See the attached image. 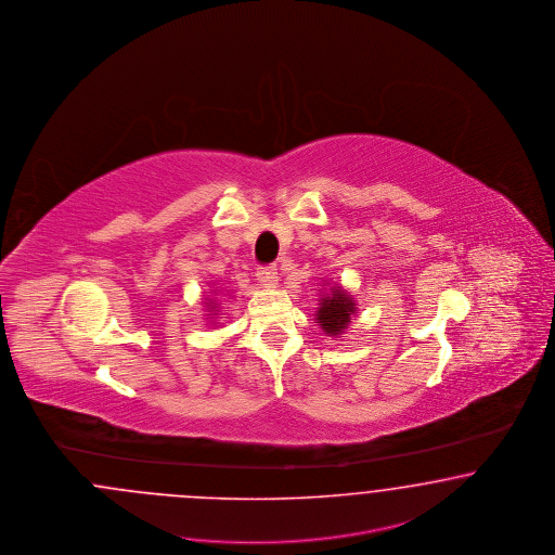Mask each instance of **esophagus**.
<instances>
[{"label":"esophagus","mask_w":555,"mask_h":555,"mask_svg":"<svg viewBox=\"0 0 555 555\" xmlns=\"http://www.w3.org/2000/svg\"><path fill=\"white\" fill-rule=\"evenodd\" d=\"M257 280L263 287H275L278 284V271L275 268H261L257 271Z\"/></svg>","instance_id":"esophagus-1"}]
</instances>
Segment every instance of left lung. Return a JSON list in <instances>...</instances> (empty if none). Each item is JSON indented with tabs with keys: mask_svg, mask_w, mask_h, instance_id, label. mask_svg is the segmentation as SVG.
<instances>
[{
	"mask_svg": "<svg viewBox=\"0 0 555 555\" xmlns=\"http://www.w3.org/2000/svg\"><path fill=\"white\" fill-rule=\"evenodd\" d=\"M356 317L358 300L353 298V294L339 282L324 278L319 289V305L314 310V321L319 322L322 333L328 339L339 340L349 331Z\"/></svg>",
	"mask_w": 555,
	"mask_h": 555,
	"instance_id": "obj_1",
	"label": "left lung"
}]
</instances>
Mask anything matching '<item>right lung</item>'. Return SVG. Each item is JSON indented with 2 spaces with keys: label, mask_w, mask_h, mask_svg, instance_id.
<instances>
[{
  "label": "right lung",
  "mask_w": 555,
  "mask_h": 555,
  "mask_svg": "<svg viewBox=\"0 0 555 555\" xmlns=\"http://www.w3.org/2000/svg\"><path fill=\"white\" fill-rule=\"evenodd\" d=\"M231 300L234 298V292L231 289H227V287L222 286H210L208 292H204V298H202V317H204V322L206 324H210V326H216L218 324V319H220V310H222V300Z\"/></svg>",
  "instance_id": "right-lung-1"
}]
</instances>
